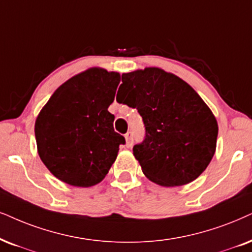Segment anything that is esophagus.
Here are the masks:
<instances>
[{
  "label": "esophagus",
  "mask_w": 252,
  "mask_h": 252,
  "mask_svg": "<svg viewBox=\"0 0 252 252\" xmlns=\"http://www.w3.org/2000/svg\"><path fill=\"white\" fill-rule=\"evenodd\" d=\"M126 145H128V146L132 145L133 138H132V132L131 131H128L126 133Z\"/></svg>",
  "instance_id": "obj_1"
}]
</instances>
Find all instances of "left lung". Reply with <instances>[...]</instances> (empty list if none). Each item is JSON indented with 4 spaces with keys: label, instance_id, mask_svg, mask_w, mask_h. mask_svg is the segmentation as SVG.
<instances>
[{
    "label": "left lung",
    "instance_id": "8db88e82",
    "mask_svg": "<svg viewBox=\"0 0 252 252\" xmlns=\"http://www.w3.org/2000/svg\"><path fill=\"white\" fill-rule=\"evenodd\" d=\"M122 82L126 94L117 92V102L136 108L144 122V141L132 149L143 173L166 187L195 180L215 154L219 126L212 110L187 82L164 69L124 73Z\"/></svg>",
    "mask_w": 252,
    "mask_h": 252
}]
</instances>
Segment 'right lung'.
Wrapping results in <instances>:
<instances>
[{
	"label": "right lung",
	"mask_w": 252,
	"mask_h": 252,
	"mask_svg": "<svg viewBox=\"0 0 252 252\" xmlns=\"http://www.w3.org/2000/svg\"><path fill=\"white\" fill-rule=\"evenodd\" d=\"M121 81L117 72L93 67L60 86L36 123L38 155L59 180L91 187L103 180L126 143L108 111Z\"/></svg>",
	"instance_id": "obj_1"
}]
</instances>
